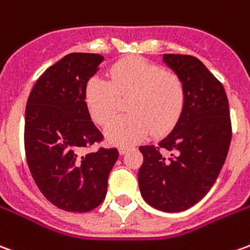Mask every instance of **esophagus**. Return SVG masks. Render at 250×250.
<instances>
[{"instance_id": "esophagus-1", "label": "esophagus", "mask_w": 250, "mask_h": 250, "mask_svg": "<svg viewBox=\"0 0 250 250\" xmlns=\"http://www.w3.org/2000/svg\"><path fill=\"white\" fill-rule=\"evenodd\" d=\"M128 148H130V146H127V145H122V146H119V148H118V150H119L120 155H123V154H125V152H127V150H128Z\"/></svg>"}]
</instances>
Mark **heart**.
Here are the masks:
<instances>
[{
  "mask_svg": "<svg viewBox=\"0 0 250 250\" xmlns=\"http://www.w3.org/2000/svg\"><path fill=\"white\" fill-rule=\"evenodd\" d=\"M109 80L93 77L85 89V103L93 120L109 123L118 111L119 96H128L131 114L115 119L107 127V136L114 143H131L143 139L151 131L161 134L170 130L182 114L186 100L184 80L175 72L145 59L134 57L109 68Z\"/></svg>",
  "mask_w": 250,
  "mask_h": 250,
  "instance_id": "obj_1",
  "label": "heart"
}]
</instances>
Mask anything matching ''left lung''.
<instances>
[{
    "label": "left lung",
    "mask_w": 250,
    "mask_h": 250,
    "mask_svg": "<svg viewBox=\"0 0 250 250\" xmlns=\"http://www.w3.org/2000/svg\"><path fill=\"white\" fill-rule=\"evenodd\" d=\"M166 62L182 80L186 100L174 130L158 146H141L138 181L143 199L175 213L204 198L225 163L231 141L229 102L220 80L190 55L167 53Z\"/></svg>",
    "instance_id": "1"
}]
</instances>
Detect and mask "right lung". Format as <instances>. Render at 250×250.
I'll use <instances>...</instances> for the list:
<instances>
[{"instance_id": "add662e5", "label": "right lung", "mask_w": 250, "mask_h": 250, "mask_svg": "<svg viewBox=\"0 0 250 250\" xmlns=\"http://www.w3.org/2000/svg\"><path fill=\"white\" fill-rule=\"evenodd\" d=\"M103 59L96 53L64 56L39 77L25 109L30 174L51 204L72 213L89 211L103 202L119 157L115 147L84 152L104 139L85 103L87 83Z\"/></svg>"}]
</instances>
